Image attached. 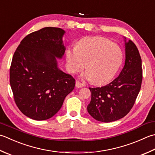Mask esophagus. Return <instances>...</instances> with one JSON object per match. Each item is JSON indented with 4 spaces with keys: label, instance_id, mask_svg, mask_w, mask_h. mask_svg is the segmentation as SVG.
I'll use <instances>...</instances> for the list:
<instances>
[{
    "label": "esophagus",
    "instance_id": "obj_1",
    "mask_svg": "<svg viewBox=\"0 0 155 155\" xmlns=\"http://www.w3.org/2000/svg\"><path fill=\"white\" fill-rule=\"evenodd\" d=\"M75 85H76V87L81 88V87H83V86H85V84H84V83H80L79 81H76Z\"/></svg>",
    "mask_w": 155,
    "mask_h": 155
}]
</instances>
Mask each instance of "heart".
<instances>
[{
  "label": "heart",
  "instance_id": "1",
  "mask_svg": "<svg viewBox=\"0 0 155 155\" xmlns=\"http://www.w3.org/2000/svg\"><path fill=\"white\" fill-rule=\"evenodd\" d=\"M68 71L78 73L85 68L83 78L94 84L108 83L116 74L123 60L120 47L107 39L87 38L81 39L77 48H70L66 52Z\"/></svg>",
  "mask_w": 155,
  "mask_h": 155
}]
</instances>
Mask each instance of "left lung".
Returning a JSON list of instances; mask_svg holds the SVG:
<instances>
[{"instance_id":"left-lung-1","label":"left lung","mask_w":155,"mask_h":155,"mask_svg":"<svg viewBox=\"0 0 155 155\" xmlns=\"http://www.w3.org/2000/svg\"><path fill=\"white\" fill-rule=\"evenodd\" d=\"M126 60L117 78L105 86L89 88L91 99L87 111L102 122H114L129 113L140 92L142 80V60L137 47L125 37Z\"/></svg>"}]
</instances>
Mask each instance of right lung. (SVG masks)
Here are the masks:
<instances>
[{
    "label": "right lung",
    "instance_id": "right-lung-1",
    "mask_svg": "<svg viewBox=\"0 0 155 155\" xmlns=\"http://www.w3.org/2000/svg\"><path fill=\"white\" fill-rule=\"evenodd\" d=\"M65 33L51 27L33 32L21 41L13 55L11 87L18 108L31 119L53 117L74 88L73 77L61 71L57 62L66 50Z\"/></svg>",
    "mask_w": 155,
    "mask_h": 155
}]
</instances>
